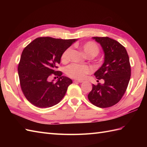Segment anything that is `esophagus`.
Wrapping results in <instances>:
<instances>
[{
    "label": "esophagus",
    "instance_id": "1",
    "mask_svg": "<svg viewBox=\"0 0 147 147\" xmlns=\"http://www.w3.org/2000/svg\"><path fill=\"white\" fill-rule=\"evenodd\" d=\"M74 83H82L83 81L82 80H74Z\"/></svg>",
    "mask_w": 147,
    "mask_h": 147
}]
</instances>
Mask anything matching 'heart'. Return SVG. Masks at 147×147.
<instances>
[{
    "mask_svg": "<svg viewBox=\"0 0 147 147\" xmlns=\"http://www.w3.org/2000/svg\"><path fill=\"white\" fill-rule=\"evenodd\" d=\"M82 49L85 54L90 57H95L98 54L99 48L95 42L89 41L84 43L82 46ZM71 48H67L62 52L61 55V61L63 63H66L70 59ZM92 69L89 65H80L78 64H73L67 67L66 73L72 78L82 80L86 76V74L91 73Z\"/></svg>",
    "mask_w": 147,
    "mask_h": 147,
    "instance_id": "obj_1",
    "label": "heart"
}]
</instances>
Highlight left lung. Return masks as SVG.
I'll list each match as a JSON object with an SVG mask.
<instances>
[{"label":"left lung","mask_w":147,"mask_h":147,"mask_svg":"<svg viewBox=\"0 0 147 147\" xmlns=\"http://www.w3.org/2000/svg\"><path fill=\"white\" fill-rule=\"evenodd\" d=\"M101 45L105 53L104 62L95 73L103 85L93 84L88 98L92 104L100 108L113 106L121 100L126 92L131 76V65L125 47L107 36L93 37Z\"/></svg>","instance_id":"1"}]
</instances>
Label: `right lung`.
I'll list each match as a JSON object with an SVG mask.
<instances>
[{"mask_svg": "<svg viewBox=\"0 0 147 147\" xmlns=\"http://www.w3.org/2000/svg\"><path fill=\"white\" fill-rule=\"evenodd\" d=\"M76 40L39 37L24 49L18 75L22 92L31 104L40 108L51 107L64 97L73 82L62 76V72L57 71V65L62 52ZM52 75L59 77L56 83L49 82Z\"/></svg>", "mask_w": 147, "mask_h": 147, "instance_id": "1", "label": "right lung"}]
</instances>
